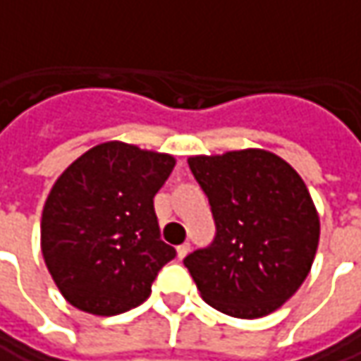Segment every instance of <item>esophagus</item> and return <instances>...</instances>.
Returning a JSON list of instances; mask_svg holds the SVG:
<instances>
[{"mask_svg": "<svg viewBox=\"0 0 361 361\" xmlns=\"http://www.w3.org/2000/svg\"><path fill=\"white\" fill-rule=\"evenodd\" d=\"M188 252H190V244H181V246H178V259H185L188 257Z\"/></svg>", "mask_w": 361, "mask_h": 361, "instance_id": "obj_1", "label": "esophagus"}]
</instances>
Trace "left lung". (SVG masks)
I'll use <instances>...</instances> for the list:
<instances>
[{"mask_svg": "<svg viewBox=\"0 0 361 361\" xmlns=\"http://www.w3.org/2000/svg\"><path fill=\"white\" fill-rule=\"evenodd\" d=\"M210 200L216 238L183 264L202 299L238 319H257L303 285L319 244V214L305 181L267 149L188 157Z\"/></svg>", "mask_w": 361, "mask_h": 361, "instance_id": "1", "label": "left lung"}]
</instances>
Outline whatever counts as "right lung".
<instances>
[{
    "mask_svg": "<svg viewBox=\"0 0 361 361\" xmlns=\"http://www.w3.org/2000/svg\"><path fill=\"white\" fill-rule=\"evenodd\" d=\"M176 157L125 141H104L54 181L39 224L48 273L72 307L118 315L151 295L159 269L176 257L159 238L153 197Z\"/></svg>",
    "mask_w": 361,
    "mask_h": 361,
    "instance_id": "add662e5",
    "label": "right lung"
}]
</instances>
